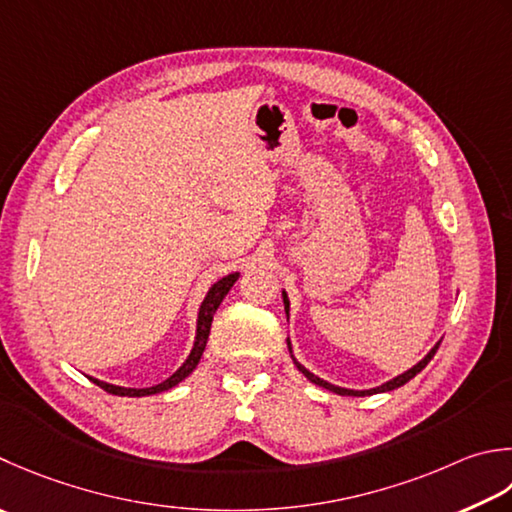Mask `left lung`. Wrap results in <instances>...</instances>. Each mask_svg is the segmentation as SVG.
<instances>
[{
	"label": "left lung",
	"mask_w": 512,
	"mask_h": 512,
	"mask_svg": "<svg viewBox=\"0 0 512 512\" xmlns=\"http://www.w3.org/2000/svg\"><path fill=\"white\" fill-rule=\"evenodd\" d=\"M284 295V306H286V315H288V297H286V293H282ZM288 342V339H286ZM437 348H439V344L430 350V353L422 359V362H419L417 366H413L410 370H406L404 375H399V377H395V379H390V382H386V384H382V386H377V388H370V390H348V388H339V386H333V384H328V382H324V379H319L317 375H313L310 373L308 368H304L302 364L297 362V359L293 357V362H295V366L302 370V373L310 379V382L313 384H317V386H322V388H326V390H330V393H337V395H353V397H364V395H375V393H386V390H395V388H399V386H404L406 382H410V379H413L417 373H422V370L428 366V362L430 359L435 357V353H437ZM288 350H290V342H288ZM290 353H293V350H290Z\"/></svg>",
	"instance_id": "8db88e82"
}]
</instances>
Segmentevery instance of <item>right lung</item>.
Instances as JSON below:
<instances>
[{
  "label": "right lung",
  "instance_id": "right-lung-1",
  "mask_svg": "<svg viewBox=\"0 0 512 512\" xmlns=\"http://www.w3.org/2000/svg\"><path fill=\"white\" fill-rule=\"evenodd\" d=\"M237 277H239L237 273H233V275H226L224 279H219V282H217V284H213V288L208 290V295H206V299L202 302V308H199L195 346H193V350H190V355H188L186 362L182 364V368H179L177 373L170 375V377L166 379V382L157 384V386H150V388H124V386H113V384L99 382V379H95V377H90V379H93V382H95L99 388H104L106 393H110V395H119V397H144V395H157V393H162V390H168V388L177 386L179 382H182V379H186L190 373H193V370H195V368H197V364H199V359H202V353H204L206 342H208L210 324H213V315H215V310L219 308V304H222V299L228 295V290L233 288V284L237 282Z\"/></svg>",
  "mask_w": 512,
  "mask_h": 512
}]
</instances>
